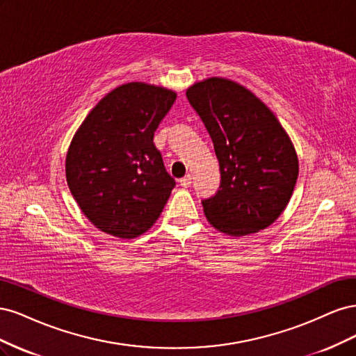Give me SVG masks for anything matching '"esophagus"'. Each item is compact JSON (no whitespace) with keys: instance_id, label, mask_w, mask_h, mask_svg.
<instances>
[{"instance_id":"34e87169","label":"esophagus","mask_w":356,"mask_h":356,"mask_svg":"<svg viewBox=\"0 0 356 356\" xmlns=\"http://www.w3.org/2000/svg\"><path fill=\"white\" fill-rule=\"evenodd\" d=\"M179 184H181V187H190L191 186V175H186L184 178H181L179 179Z\"/></svg>"}]
</instances>
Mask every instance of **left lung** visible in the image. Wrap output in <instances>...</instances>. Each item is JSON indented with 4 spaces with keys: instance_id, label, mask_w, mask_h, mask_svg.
<instances>
[{
    "instance_id": "8db88e82",
    "label": "left lung",
    "mask_w": 356,
    "mask_h": 356,
    "mask_svg": "<svg viewBox=\"0 0 356 356\" xmlns=\"http://www.w3.org/2000/svg\"><path fill=\"white\" fill-rule=\"evenodd\" d=\"M212 139L221 181L203 211L215 229L245 236L268 227L293 195L298 159L273 113L243 86L212 77L187 90Z\"/></svg>"
}]
</instances>
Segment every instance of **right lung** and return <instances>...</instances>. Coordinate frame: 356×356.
Masks as SVG:
<instances>
[{
	"label": "right lung",
	"instance_id": "obj_1",
	"mask_svg": "<svg viewBox=\"0 0 356 356\" xmlns=\"http://www.w3.org/2000/svg\"><path fill=\"white\" fill-rule=\"evenodd\" d=\"M175 92L145 83L114 89L86 117L67 154V182L92 224L132 239L160 217L175 187L153 138Z\"/></svg>",
	"mask_w": 356,
	"mask_h": 356
}]
</instances>
